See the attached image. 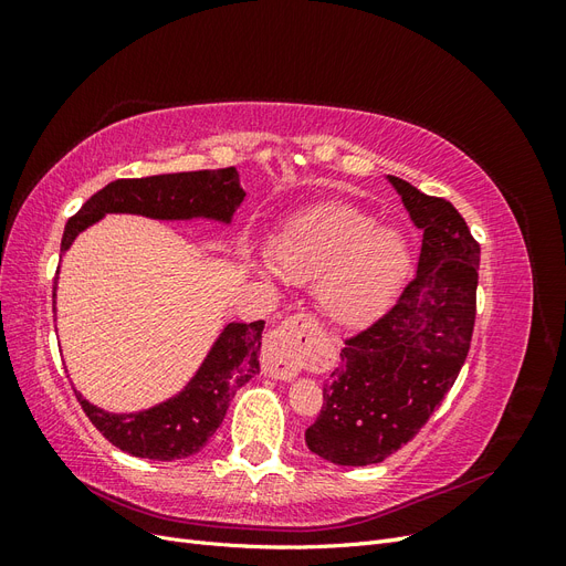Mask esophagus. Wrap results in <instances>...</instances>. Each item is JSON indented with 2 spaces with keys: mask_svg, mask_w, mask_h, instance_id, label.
Masks as SVG:
<instances>
[{
  "mask_svg": "<svg viewBox=\"0 0 566 566\" xmlns=\"http://www.w3.org/2000/svg\"><path fill=\"white\" fill-rule=\"evenodd\" d=\"M316 335V321L310 314H295L271 331L264 345L262 368L273 380H293L302 370L304 354Z\"/></svg>",
  "mask_w": 566,
  "mask_h": 566,
  "instance_id": "1",
  "label": "esophagus"
}]
</instances>
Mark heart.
<instances>
[{
  "label": "heart",
  "mask_w": 566,
  "mask_h": 566,
  "mask_svg": "<svg viewBox=\"0 0 566 566\" xmlns=\"http://www.w3.org/2000/svg\"><path fill=\"white\" fill-rule=\"evenodd\" d=\"M281 276L316 281L323 316L337 325H361L397 295L410 266L406 235L373 227V217L352 205H321L293 224L276 243Z\"/></svg>",
  "instance_id": "1"
}]
</instances>
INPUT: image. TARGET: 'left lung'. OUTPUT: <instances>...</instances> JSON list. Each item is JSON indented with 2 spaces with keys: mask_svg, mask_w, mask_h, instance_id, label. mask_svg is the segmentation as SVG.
<instances>
[{
  "mask_svg": "<svg viewBox=\"0 0 566 566\" xmlns=\"http://www.w3.org/2000/svg\"><path fill=\"white\" fill-rule=\"evenodd\" d=\"M422 231L416 276L366 331L345 339L323 385V406L304 432L335 465L382 462L413 439L465 364L479 281V243L449 200L389 177Z\"/></svg>",
  "mask_w": 566,
  "mask_h": 566,
  "instance_id": "left-lung-1",
  "label": "left lung"
}]
</instances>
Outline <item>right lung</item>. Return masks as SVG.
<instances>
[{"label": "right lung", "mask_w": 566, "mask_h": 566, "mask_svg": "<svg viewBox=\"0 0 566 566\" xmlns=\"http://www.w3.org/2000/svg\"><path fill=\"white\" fill-rule=\"evenodd\" d=\"M245 191L235 167L200 169V172L158 175L144 179H117L101 188L80 212L67 219L61 250L75 235L108 212H132L153 219L208 217L231 221ZM264 321L229 323L214 347L177 397L142 413H106L77 394V401L96 430L113 447L136 458L179 460L198 453L217 432L235 391L260 373Z\"/></svg>", "instance_id": "1"}]
</instances>
